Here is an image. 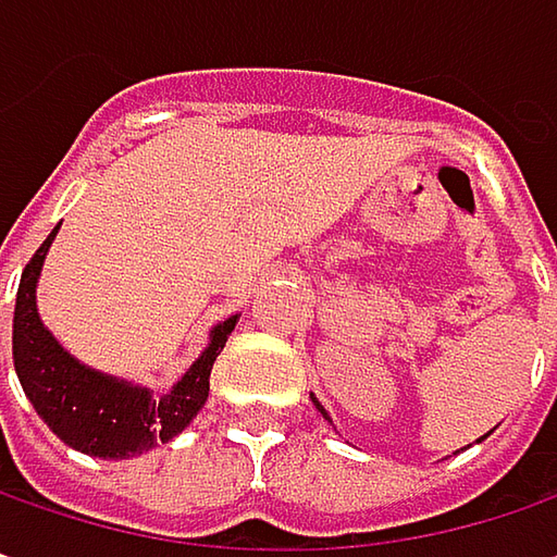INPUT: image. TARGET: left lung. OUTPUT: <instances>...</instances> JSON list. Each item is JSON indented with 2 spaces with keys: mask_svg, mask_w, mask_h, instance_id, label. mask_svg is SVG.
I'll return each instance as SVG.
<instances>
[{
  "mask_svg": "<svg viewBox=\"0 0 557 557\" xmlns=\"http://www.w3.org/2000/svg\"><path fill=\"white\" fill-rule=\"evenodd\" d=\"M311 400H314V407H317V410L323 412V419H330V412H326V410H323V407H320V400H317V397H311Z\"/></svg>",
  "mask_w": 557,
  "mask_h": 557,
  "instance_id": "obj_1",
  "label": "left lung"
}]
</instances>
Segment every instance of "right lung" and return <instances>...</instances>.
<instances>
[{
    "label": "right lung",
    "mask_w": 557,
    "mask_h": 557,
    "mask_svg": "<svg viewBox=\"0 0 557 557\" xmlns=\"http://www.w3.org/2000/svg\"><path fill=\"white\" fill-rule=\"evenodd\" d=\"M58 227L36 249L17 286L11 355L21 388L39 419L73 450L98 459H125L153 450L160 441L165 444L182 434L206 404L212 363L234 333L237 314L209 333V348L172 385V392L150 394V388L123 382L116 375L88 370L54 342L36 311V283Z\"/></svg>",
    "instance_id": "1"
}]
</instances>
